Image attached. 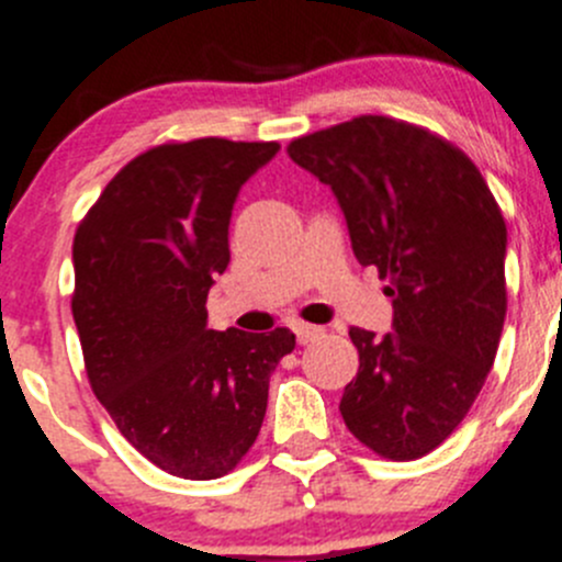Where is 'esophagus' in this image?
<instances>
[{"mask_svg":"<svg viewBox=\"0 0 562 562\" xmlns=\"http://www.w3.org/2000/svg\"><path fill=\"white\" fill-rule=\"evenodd\" d=\"M293 331H296V339H299V342L307 345V342H313V339L321 337L323 328H321V326H313V323L299 321V323H293Z\"/></svg>","mask_w":562,"mask_h":562,"instance_id":"obj_1","label":"esophagus"}]
</instances>
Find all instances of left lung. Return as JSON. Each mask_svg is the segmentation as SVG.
<instances>
[{
    "instance_id": "obj_1",
    "label": "left lung",
    "mask_w": 562,
    "mask_h": 562,
    "mask_svg": "<svg viewBox=\"0 0 562 562\" xmlns=\"http://www.w3.org/2000/svg\"><path fill=\"white\" fill-rule=\"evenodd\" d=\"M331 187L361 266L386 280V337L353 326L339 413L389 459L438 449L484 386L506 321V223L468 155L416 124L359 116L288 146Z\"/></svg>"
}]
</instances>
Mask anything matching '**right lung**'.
<instances>
[{"instance_id":"obj_1","label":"right lung","mask_w":562,"mask_h":562,"mask_svg":"<svg viewBox=\"0 0 562 562\" xmlns=\"http://www.w3.org/2000/svg\"><path fill=\"white\" fill-rule=\"evenodd\" d=\"M280 144L198 138L122 168L72 241V317L87 375L119 432L190 481L220 479L255 443L288 328L212 331L206 296L228 269L241 184Z\"/></svg>"}]
</instances>
